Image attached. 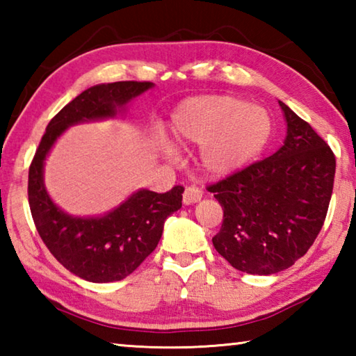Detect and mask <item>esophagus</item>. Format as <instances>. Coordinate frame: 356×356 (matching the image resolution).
<instances>
[{
  "label": "esophagus",
  "mask_w": 356,
  "mask_h": 356,
  "mask_svg": "<svg viewBox=\"0 0 356 356\" xmlns=\"http://www.w3.org/2000/svg\"><path fill=\"white\" fill-rule=\"evenodd\" d=\"M201 197H202V190L197 188V186H186L184 191L185 206H191V204L201 201Z\"/></svg>",
  "instance_id": "34e87169"
}]
</instances>
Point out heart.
<instances>
[{"instance_id": "obj_1", "label": "heart", "mask_w": 356, "mask_h": 356, "mask_svg": "<svg viewBox=\"0 0 356 356\" xmlns=\"http://www.w3.org/2000/svg\"><path fill=\"white\" fill-rule=\"evenodd\" d=\"M272 118L234 95L185 100L172 114L174 141L200 146L197 165L210 177H226L257 159L272 136ZM168 154L176 150L165 143Z\"/></svg>"}]
</instances>
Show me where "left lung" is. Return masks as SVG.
<instances>
[{"mask_svg":"<svg viewBox=\"0 0 356 356\" xmlns=\"http://www.w3.org/2000/svg\"><path fill=\"white\" fill-rule=\"evenodd\" d=\"M287 124L284 144L268 159L209 185L222 207L215 250L234 268L273 275L298 261L323 226L333 193V150L280 102Z\"/></svg>","mask_w":356,"mask_h":356,"instance_id":"left-lung-1","label":"left lung"}]
</instances>
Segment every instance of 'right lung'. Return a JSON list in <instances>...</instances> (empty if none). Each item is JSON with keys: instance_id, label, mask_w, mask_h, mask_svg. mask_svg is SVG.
<instances>
[{"instance_id": "obj_1", "label": "right lung", "mask_w": 356, "mask_h": 356, "mask_svg": "<svg viewBox=\"0 0 356 356\" xmlns=\"http://www.w3.org/2000/svg\"><path fill=\"white\" fill-rule=\"evenodd\" d=\"M150 88V81H116L83 91L47 125L29 166L28 200L35 229L56 261L78 278L113 282L134 273L159 245L168 216L182 207L184 186L166 193L141 188L105 215L74 216L48 195L45 159L65 129L116 118L129 102Z\"/></svg>"}]
</instances>
